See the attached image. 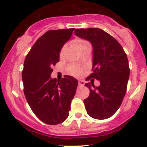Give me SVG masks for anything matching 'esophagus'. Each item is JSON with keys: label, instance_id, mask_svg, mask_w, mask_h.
Listing matches in <instances>:
<instances>
[{"label": "esophagus", "instance_id": "esophagus-1", "mask_svg": "<svg viewBox=\"0 0 147 147\" xmlns=\"http://www.w3.org/2000/svg\"><path fill=\"white\" fill-rule=\"evenodd\" d=\"M78 84H79L80 86H84L85 85V82L83 81V80H79L78 81Z\"/></svg>", "mask_w": 147, "mask_h": 147}]
</instances>
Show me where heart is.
I'll return each instance as SVG.
<instances>
[{
	"instance_id": "b5f03b06",
	"label": "heart",
	"mask_w": 147,
	"mask_h": 147,
	"mask_svg": "<svg viewBox=\"0 0 147 147\" xmlns=\"http://www.w3.org/2000/svg\"><path fill=\"white\" fill-rule=\"evenodd\" d=\"M73 44L77 47V49L79 50V51H80L81 49H84V48L86 47H91V46H90V43L88 41H86V40L83 39H80V38L74 39L73 41ZM64 49H65V46H63L61 49V51H60V56H61L62 53H63V52L64 51ZM66 69H67V73L71 76H78L80 75V73H81V70H80V68L78 67L76 65H69Z\"/></svg>"
}]
</instances>
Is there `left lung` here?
<instances>
[{"instance_id":"1","label":"left lung","mask_w":147,"mask_h":147,"mask_svg":"<svg viewBox=\"0 0 147 147\" xmlns=\"http://www.w3.org/2000/svg\"><path fill=\"white\" fill-rule=\"evenodd\" d=\"M74 33L93 45V73L88 80L94 78L100 82L98 87L92 82L85 84L90 92L84 100L86 111L95 119H106L117 111L126 94L130 75L127 55L117 40L103 30L88 28Z\"/></svg>"}]
</instances>
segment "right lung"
Masks as SVG:
<instances>
[{
  "instance_id": "obj_1",
  "label": "right lung",
  "mask_w": 147,
  "mask_h": 147,
  "mask_svg": "<svg viewBox=\"0 0 147 147\" xmlns=\"http://www.w3.org/2000/svg\"><path fill=\"white\" fill-rule=\"evenodd\" d=\"M74 29L47 31L37 40L24 61L22 80L26 99L35 116L49 125L67 119L78 85L77 80L69 76L59 81L51 78L52 66L59 61L61 47Z\"/></svg>"
}]
</instances>
